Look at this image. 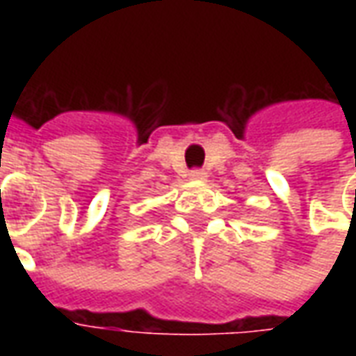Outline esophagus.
<instances>
[{
    "label": "esophagus",
    "mask_w": 356,
    "mask_h": 356,
    "mask_svg": "<svg viewBox=\"0 0 356 356\" xmlns=\"http://www.w3.org/2000/svg\"><path fill=\"white\" fill-rule=\"evenodd\" d=\"M188 175H191V179H193V181H206V177H208V173H206L204 170H198V168L191 171Z\"/></svg>",
    "instance_id": "obj_1"
}]
</instances>
